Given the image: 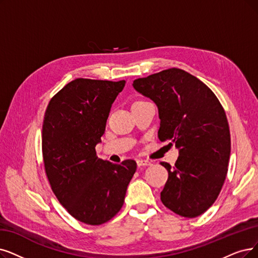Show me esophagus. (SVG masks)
I'll list each match as a JSON object with an SVG mask.
<instances>
[{
  "mask_svg": "<svg viewBox=\"0 0 258 258\" xmlns=\"http://www.w3.org/2000/svg\"><path fill=\"white\" fill-rule=\"evenodd\" d=\"M137 163H138V166H150V165H151L150 161H148V160H142V159L138 160Z\"/></svg>",
  "mask_w": 258,
  "mask_h": 258,
  "instance_id": "esophagus-1",
  "label": "esophagus"
}]
</instances>
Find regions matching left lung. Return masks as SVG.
Listing matches in <instances>:
<instances>
[{
    "label": "left lung",
    "instance_id": "1",
    "mask_svg": "<svg viewBox=\"0 0 258 258\" xmlns=\"http://www.w3.org/2000/svg\"><path fill=\"white\" fill-rule=\"evenodd\" d=\"M133 88L158 107L161 142L176 146L179 158L161 192L165 207L195 218L217 199L231 153L229 122L212 90L187 72L172 68L133 81Z\"/></svg>",
    "mask_w": 258,
    "mask_h": 258
}]
</instances>
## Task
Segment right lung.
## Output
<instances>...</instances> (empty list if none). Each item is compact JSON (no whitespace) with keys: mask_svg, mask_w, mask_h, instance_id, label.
Masks as SVG:
<instances>
[{"mask_svg":"<svg viewBox=\"0 0 258 258\" xmlns=\"http://www.w3.org/2000/svg\"><path fill=\"white\" fill-rule=\"evenodd\" d=\"M126 81L78 78L50 99L42 126L47 179L59 202L81 222L99 225L121 209L137 163L97 157L109 113Z\"/></svg>","mask_w":258,"mask_h":258,"instance_id":"right-lung-1","label":"right lung"}]
</instances>
